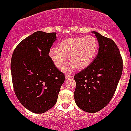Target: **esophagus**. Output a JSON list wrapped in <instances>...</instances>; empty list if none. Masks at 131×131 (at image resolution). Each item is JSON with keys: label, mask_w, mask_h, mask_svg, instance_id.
I'll use <instances>...</instances> for the list:
<instances>
[{"label": "esophagus", "mask_w": 131, "mask_h": 131, "mask_svg": "<svg viewBox=\"0 0 131 131\" xmlns=\"http://www.w3.org/2000/svg\"><path fill=\"white\" fill-rule=\"evenodd\" d=\"M72 77H73V76L71 75H69V74H67L65 75V78L66 79H70V78H72Z\"/></svg>", "instance_id": "obj_1"}]
</instances>
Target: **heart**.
Here are the masks:
<instances>
[{"mask_svg":"<svg viewBox=\"0 0 131 131\" xmlns=\"http://www.w3.org/2000/svg\"><path fill=\"white\" fill-rule=\"evenodd\" d=\"M99 43L91 35L84 37L68 38L59 43L57 48L49 51V57L57 68L62 69L68 58L71 62L63 68L64 72H71L76 68L83 69L91 64L96 57Z\"/></svg>","mask_w":131,"mask_h":131,"instance_id":"heart-1","label":"heart"}]
</instances>
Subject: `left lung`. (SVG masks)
Masks as SVG:
<instances>
[{
  "label": "left lung",
  "instance_id": "1",
  "mask_svg": "<svg viewBox=\"0 0 131 131\" xmlns=\"http://www.w3.org/2000/svg\"><path fill=\"white\" fill-rule=\"evenodd\" d=\"M99 41V51L91 64L73 77L77 106L88 113L106 107L115 94L123 70L122 58L111 39L92 32Z\"/></svg>",
  "mask_w": 131,
  "mask_h": 131
}]
</instances>
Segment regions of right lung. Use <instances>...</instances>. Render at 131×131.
<instances>
[{
  "label": "right lung",
  "instance_id": "add662e5",
  "mask_svg": "<svg viewBox=\"0 0 131 131\" xmlns=\"http://www.w3.org/2000/svg\"><path fill=\"white\" fill-rule=\"evenodd\" d=\"M56 40V32H35L13 53L11 71L15 93L20 103L35 113H43L56 104L65 79L49 56Z\"/></svg>",
  "mask_w": 131,
  "mask_h": 131
}]
</instances>
